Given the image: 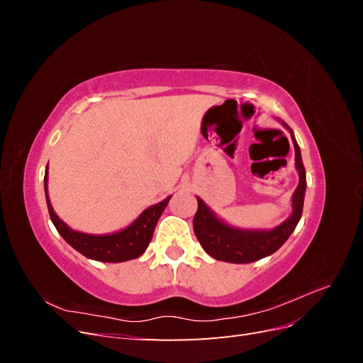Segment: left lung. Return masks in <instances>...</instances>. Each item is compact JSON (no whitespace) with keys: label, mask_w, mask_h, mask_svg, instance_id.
<instances>
[{"label":"left lung","mask_w":363,"mask_h":363,"mask_svg":"<svg viewBox=\"0 0 363 363\" xmlns=\"http://www.w3.org/2000/svg\"><path fill=\"white\" fill-rule=\"evenodd\" d=\"M291 138L295 148V167L300 174V183L292 196V215L283 224L269 230V232H245V230L232 228L223 221H219L211 208L203 203V200L196 199L199 208H196V213L194 216V232L207 255H211L216 260L230 263H251L276 252L292 235L303 215L306 169L301 160L300 147L296 144L292 130Z\"/></svg>","instance_id":"1"}]
</instances>
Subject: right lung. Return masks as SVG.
<instances>
[{
  "label": "right lung",
  "mask_w": 363,
  "mask_h": 363,
  "mask_svg": "<svg viewBox=\"0 0 363 363\" xmlns=\"http://www.w3.org/2000/svg\"><path fill=\"white\" fill-rule=\"evenodd\" d=\"M43 184H45V196H47V206L50 218L57 228L60 236L67 240V242L83 256L98 260V262H125L139 257L144 252L150 244V240L155 233L156 224L162 212L167 207L171 196L164 199L163 201L148 207L147 211L142 213L136 221L127 227L123 232H118L113 235H104V236H95V235H86L75 232V230L69 228L65 224L62 219L52 211V206L48 200L47 192V172L45 179H43Z\"/></svg>",
  "instance_id": "obj_1"
}]
</instances>
